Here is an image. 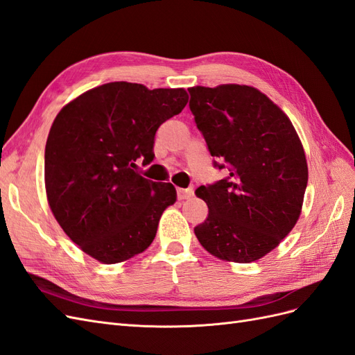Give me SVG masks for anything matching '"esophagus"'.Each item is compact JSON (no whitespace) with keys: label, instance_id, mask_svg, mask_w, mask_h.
Wrapping results in <instances>:
<instances>
[{"label":"esophagus","instance_id":"obj_1","mask_svg":"<svg viewBox=\"0 0 355 355\" xmlns=\"http://www.w3.org/2000/svg\"><path fill=\"white\" fill-rule=\"evenodd\" d=\"M192 194H194V191H192V188H188V189H178V198L179 200H188L192 197Z\"/></svg>","mask_w":355,"mask_h":355}]
</instances>
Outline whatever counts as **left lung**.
<instances>
[{
    "mask_svg": "<svg viewBox=\"0 0 355 355\" xmlns=\"http://www.w3.org/2000/svg\"><path fill=\"white\" fill-rule=\"evenodd\" d=\"M188 90L211 157L230 170L227 179L196 191L209 214L194 232L218 259L254 262L283 241L302 211L308 184L302 142L280 106L252 85Z\"/></svg>",
    "mask_w": 355,
    "mask_h": 355,
    "instance_id": "1",
    "label": "left lung"
}]
</instances>
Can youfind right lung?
Listing matches in <instances>:
<instances>
[{"mask_svg": "<svg viewBox=\"0 0 355 355\" xmlns=\"http://www.w3.org/2000/svg\"><path fill=\"white\" fill-rule=\"evenodd\" d=\"M188 99L185 89L115 81L80 94L56 115L44 155L47 201L63 232L93 259L120 263L155 239L176 189L135 168L154 159L155 132Z\"/></svg>", "mask_w": 355, "mask_h": 355, "instance_id": "obj_1", "label": "right lung"}]
</instances>
